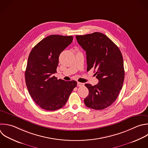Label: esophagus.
Segmentation results:
<instances>
[{
  "label": "esophagus",
  "instance_id": "1",
  "mask_svg": "<svg viewBox=\"0 0 148 148\" xmlns=\"http://www.w3.org/2000/svg\"><path fill=\"white\" fill-rule=\"evenodd\" d=\"M84 86V83H80V82H77V86L81 87V86Z\"/></svg>",
  "mask_w": 148,
  "mask_h": 148
}]
</instances>
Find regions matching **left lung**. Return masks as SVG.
Segmentation results:
<instances>
[{
  "instance_id": "left-lung-1",
  "label": "left lung",
  "mask_w": 148,
  "mask_h": 148,
  "mask_svg": "<svg viewBox=\"0 0 148 148\" xmlns=\"http://www.w3.org/2000/svg\"><path fill=\"white\" fill-rule=\"evenodd\" d=\"M78 43L86 53L87 71L96 70L97 84H86L89 91L84 102L88 108L102 110L110 106L121 90L124 69L123 56L119 47L105 35L94 32L77 35Z\"/></svg>"
}]
</instances>
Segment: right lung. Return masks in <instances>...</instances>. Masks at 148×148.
<instances>
[{
    "instance_id": "1",
    "label": "right lung",
    "mask_w": 148,
    "mask_h": 148,
    "mask_svg": "<svg viewBox=\"0 0 148 148\" xmlns=\"http://www.w3.org/2000/svg\"><path fill=\"white\" fill-rule=\"evenodd\" d=\"M72 40V36L51 35L39 42L29 54L25 72L26 85L33 100L45 110L64 106L77 86L75 80H58L54 76L61 53Z\"/></svg>"
}]
</instances>
